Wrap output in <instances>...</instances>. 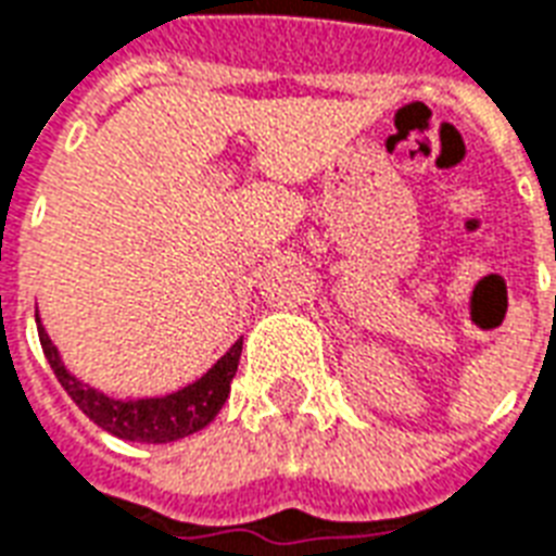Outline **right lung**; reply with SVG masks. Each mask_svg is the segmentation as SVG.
Returning <instances> with one entry per match:
<instances>
[{"mask_svg":"<svg viewBox=\"0 0 556 556\" xmlns=\"http://www.w3.org/2000/svg\"><path fill=\"white\" fill-rule=\"evenodd\" d=\"M37 334H40V346L49 364H52L54 376L63 384V391L70 393L72 402L78 405L87 417L101 426L110 434L122 440H137V443H172V440L189 438L203 426H210L215 414L230 396V381L239 370L241 341L227 350V353L212 364L210 370L203 372L201 379L192 381L189 388L168 396H156V400H110L99 393L90 384H84L63 367L58 346L52 338L46 334L42 324L37 320Z\"/></svg>","mask_w":556,"mask_h":556,"instance_id":"right-lung-1","label":"right lung"}]
</instances>
